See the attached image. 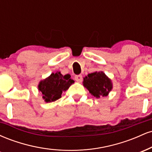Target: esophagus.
<instances>
[{
	"mask_svg": "<svg viewBox=\"0 0 152 152\" xmlns=\"http://www.w3.org/2000/svg\"><path fill=\"white\" fill-rule=\"evenodd\" d=\"M75 80H76V81H82V76L81 75H76V76H75Z\"/></svg>",
	"mask_w": 152,
	"mask_h": 152,
	"instance_id": "esophagus-1",
	"label": "esophagus"
}]
</instances>
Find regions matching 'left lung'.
Wrapping results in <instances>:
<instances>
[{
  "mask_svg": "<svg viewBox=\"0 0 152 152\" xmlns=\"http://www.w3.org/2000/svg\"><path fill=\"white\" fill-rule=\"evenodd\" d=\"M83 86L94 96H106L112 88V83L102 71L89 74L83 78Z\"/></svg>",
  "mask_w": 152,
  "mask_h": 152,
  "instance_id": "obj_1",
  "label": "left lung"
}]
</instances>
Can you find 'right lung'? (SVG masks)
<instances>
[{"label": "right lung", "mask_w": 152, "mask_h": 152, "mask_svg": "<svg viewBox=\"0 0 152 152\" xmlns=\"http://www.w3.org/2000/svg\"><path fill=\"white\" fill-rule=\"evenodd\" d=\"M74 81L69 74L63 76L60 72H56L40 82L38 89L43 94V99L46 102H53L61 97L63 91L70 87Z\"/></svg>", "instance_id": "1"}]
</instances>
